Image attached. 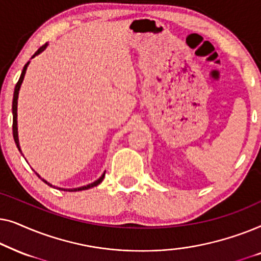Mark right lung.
I'll return each mask as SVG.
<instances>
[{
  "instance_id": "obj_1",
  "label": "right lung",
  "mask_w": 261,
  "mask_h": 261,
  "mask_svg": "<svg viewBox=\"0 0 261 261\" xmlns=\"http://www.w3.org/2000/svg\"><path fill=\"white\" fill-rule=\"evenodd\" d=\"M46 46H47V44L42 45L41 47L39 48L38 51L34 53L32 58H34L35 56L39 55V53L44 51V49L46 48ZM28 64H30V62H28V63L26 64V65L23 66V70H22V72H21V76H20L19 81H17V83H16V85H15V89H14V96H13V106H12V109H13V137H14V141H15L17 148H19V151H21V149H20V145H19V137H17V97H19V90H20L21 84H22V81H23L24 73H26V70H27ZM37 176H38L39 178H40V176H39L38 173H37ZM103 178H105V173H103L102 176L99 177L97 180L94 181V183L87 185V187H82V188H78V189H66V191H81V190H87V189L94 188V187H96V185H98L99 183H101V181L103 180ZM42 181H45V183L47 184V185H51L49 183H47V181H46L45 179H42ZM51 187H52V185H51Z\"/></svg>"
}]
</instances>
